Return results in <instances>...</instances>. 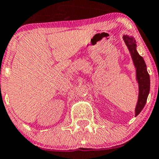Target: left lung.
<instances>
[{"label":"left lung","instance_id":"left-lung-1","mask_svg":"<svg viewBox=\"0 0 159 159\" xmlns=\"http://www.w3.org/2000/svg\"><path fill=\"white\" fill-rule=\"evenodd\" d=\"M124 41L128 47L132 59L137 71V79L139 84V95L137 106L135 109V115H139L146 105L147 97L150 92V75L146 70V66L144 60L136 50V44L133 38L129 36H124Z\"/></svg>","mask_w":159,"mask_h":159}]
</instances>
